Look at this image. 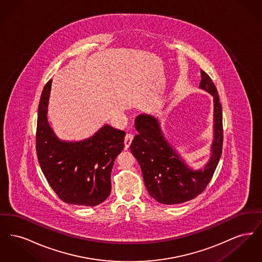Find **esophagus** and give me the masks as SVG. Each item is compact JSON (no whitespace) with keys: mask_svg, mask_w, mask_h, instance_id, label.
<instances>
[{"mask_svg":"<svg viewBox=\"0 0 262 262\" xmlns=\"http://www.w3.org/2000/svg\"><path fill=\"white\" fill-rule=\"evenodd\" d=\"M133 139H134V135L133 134H126L125 137V149H127L128 147H129V145H130V143H132V141H133Z\"/></svg>","mask_w":262,"mask_h":262,"instance_id":"esophagus-1","label":"esophagus"}]
</instances>
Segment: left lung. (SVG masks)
<instances>
[{"label": "left lung", "instance_id": "1", "mask_svg": "<svg viewBox=\"0 0 262 262\" xmlns=\"http://www.w3.org/2000/svg\"><path fill=\"white\" fill-rule=\"evenodd\" d=\"M201 72L200 88L207 91L214 101V138L211 158L200 170H191L165 139L159 121L141 114L136 119L138 134L130 144V151L140 165L145 187L155 200L163 204H179L193 200L211 181L223 147L222 106L217 88L205 72Z\"/></svg>", "mask_w": 262, "mask_h": 262}]
</instances>
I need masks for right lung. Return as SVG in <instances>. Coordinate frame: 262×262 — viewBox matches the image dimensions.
I'll return each instance as SVG.
<instances>
[{"instance_id":"1","label":"right lung","mask_w":262,"mask_h":262,"mask_svg":"<svg viewBox=\"0 0 262 262\" xmlns=\"http://www.w3.org/2000/svg\"><path fill=\"white\" fill-rule=\"evenodd\" d=\"M52 79L43 88L38 107L36 152L48 184L69 204L96 206L111 192V172L124 149L125 133L105 125L88 139L60 140L47 121Z\"/></svg>"}]
</instances>
